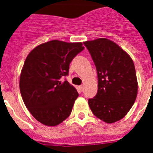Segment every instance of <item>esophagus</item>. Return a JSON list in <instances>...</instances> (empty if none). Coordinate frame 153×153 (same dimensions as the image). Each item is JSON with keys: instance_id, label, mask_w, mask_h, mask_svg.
<instances>
[{"instance_id": "1", "label": "esophagus", "mask_w": 153, "mask_h": 153, "mask_svg": "<svg viewBox=\"0 0 153 153\" xmlns=\"http://www.w3.org/2000/svg\"><path fill=\"white\" fill-rule=\"evenodd\" d=\"M79 91H83V90H84V86H82V85H81V86H79Z\"/></svg>"}]
</instances>
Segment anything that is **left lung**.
<instances>
[{"instance_id": "obj_1", "label": "left lung", "mask_w": 153, "mask_h": 153, "mask_svg": "<svg viewBox=\"0 0 153 153\" xmlns=\"http://www.w3.org/2000/svg\"><path fill=\"white\" fill-rule=\"evenodd\" d=\"M95 64L98 92L88 100L91 111L106 123L121 120L137 94L135 67L130 56L114 42L101 38L83 43Z\"/></svg>"}]
</instances>
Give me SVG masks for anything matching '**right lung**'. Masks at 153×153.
<instances>
[{
	"mask_svg": "<svg viewBox=\"0 0 153 153\" xmlns=\"http://www.w3.org/2000/svg\"><path fill=\"white\" fill-rule=\"evenodd\" d=\"M84 49L82 43L51 40L35 48L25 59L20 91L25 105L40 123L55 126L71 113L79 94L62 78L70 63Z\"/></svg>",
	"mask_w": 153,
	"mask_h": 153,
	"instance_id": "obj_1",
	"label": "right lung"
}]
</instances>
